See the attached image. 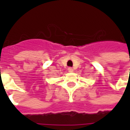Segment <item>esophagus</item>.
I'll return each mask as SVG.
<instances>
[{
	"mask_svg": "<svg viewBox=\"0 0 130 130\" xmlns=\"http://www.w3.org/2000/svg\"><path fill=\"white\" fill-rule=\"evenodd\" d=\"M74 71L73 68H68V72H72Z\"/></svg>",
	"mask_w": 130,
	"mask_h": 130,
	"instance_id": "esophagus-1",
	"label": "esophagus"
}]
</instances>
